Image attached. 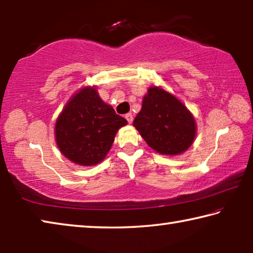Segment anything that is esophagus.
Listing matches in <instances>:
<instances>
[{"label":"esophagus","mask_w":253,"mask_h":253,"mask_svg":"<svg viewBox=\"0 0 253 253\" xmlns=\"http://www.w3.org/2000/svg\"><path fill=\"white\" fill-rule=\"evenodd\" d=\"M125 118L127 119V122L129 123V124H131V123H132V115H131L130 113L126 114V115H125Z\"/></svg>","instance_id":"34e87169"}]
</instances>
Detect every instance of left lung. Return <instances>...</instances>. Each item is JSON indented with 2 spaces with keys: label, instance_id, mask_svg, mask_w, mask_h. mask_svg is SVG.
<instances>
[{
  "label": "left lung",
  "instance_id": "obj_1",
  "mask_svg": "<svg viewBox=\"0 0 253 253\" xmlns=\"http://www.w3.org/2000/svg\"><path fill=\"white\" fill-rule=\"evenodd\" d=\"M132 125L149 147L169 156L186 152L198 129L187 107L173 93L157 85L148 88Z\"/></svg>",
  "mask_w": 253,
  "mask_h": 253
}]
</instances>
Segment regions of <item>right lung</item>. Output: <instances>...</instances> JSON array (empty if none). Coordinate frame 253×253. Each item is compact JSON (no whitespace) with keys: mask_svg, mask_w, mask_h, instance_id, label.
Wrapping results in <instances>:
<instances>
[{"mask_svg":"<svg viewBox=\"0 0 253 253\" xmlns=\"http://www.w3.org/2000/svg\"><path fill=\"white\" fill-rule=\"evenodd\" d=\"M127 121L99 97L95 85H84L74 93L55 121L54 136L59 151L81 166L105 160L119 128Z\"/></svg>","mask_w":253,"mask_h":253,"instance_id":"1","label":"right lung"}]
</instances>
